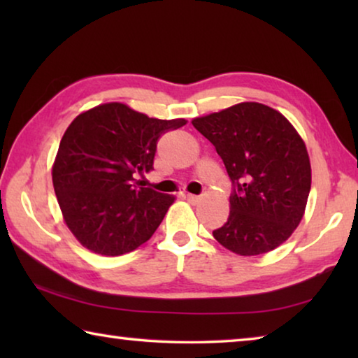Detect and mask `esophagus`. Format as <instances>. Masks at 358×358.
<instances>
[{"label":"esophagus","mask_w":358,"mask_h":358,"mask_svg":"<svg viewBox=\"0 0 358 358\" xmlns=\"http://www.w3.org/2000/svg\"><path fill=\"white\" fill-rule=\"evenodd\" d=\"M186 201L189 202L191 205H197L199 202L202 201V199L199 197V196H194V194H187V196H186Z\"/></svg>","instance_id":"obj_1"}]
</instances>
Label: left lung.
<instances>
[{
  "label": "left lung",
  "mask_w": 358,
  "mask_h": 358,
  "mask_svg": "<svg viewBox=\"0 0 358 358\" xmlns=\"http://www.w3.org/2000/svg\"><path fill=\"white\" fill-rule=\"evenodd\" d=\"M191 123L215 145L235 185L227 222L213 237L238 256L273 251L305 215L311 164L303 138L282 113L259 102H240Z\"/></svg>",
  "instance_id": "8db88e82"
}]
</instances>
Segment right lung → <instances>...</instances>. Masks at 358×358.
Returning <instances> with one entry per match:
<instances>
[{"label":"right lung","instance_id":"add662e5","mask_svg":"<svg viewBox=\"0 0 358 358\" xmlns=\"http://www.w3.org/2000/svg\"><path fill=\"white\" fill-rule=\"evenodd\" d=\"M185 118H150L121 102L77 115L59 142L52 181L66 226L101 256H121L156 232L175 196L134 185L153 171L156 143Z\"/></svg>","mask_w":358,"mask_h":358}]
</instances>
